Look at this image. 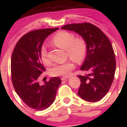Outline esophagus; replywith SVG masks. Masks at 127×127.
<instances>
[{
	"label": "esophagus",
	"mask_w": 127,
	"mask_h": 127,
	"mask_svg": "<svg viewBox=\"0 0 127 127\" xmlns=\"http://www.w3.org/2000/svg\"><path fill=\"white\" fill-rule=\"evenodd\" d=\"M69 77H63L62 78V81H67V80H68L70 79Z\"/></svg>",
	"instance_id": "34e87169"
}]
</instances>
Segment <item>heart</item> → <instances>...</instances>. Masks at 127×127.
Masks as SVG:
<instances>
[{"instance_id":"1","label":"heart","mask_w":127,"mask_h":127,"mask_svg":"<svg viewBox=\"0 0 127 127\" xmlns=\"http://www.w3.org/2000/svg\"><path fill=\"white\" fill-rule=\"evenodd\" d=\"M73 34L66 31L58 32L52 39V42L61 48L65 49L67 54L76 63H81L85 59L87 52V45L84 39L75 38ZM40 54L42 62L45 63H49L48 51L46 46L43 45L40 48ZM75 67L72 60L67 61L62 64H55L51 70L52 76L69 75Z\"/></svg>"}]
</instances>
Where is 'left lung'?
Wrapping results in <instances>:
<instances>
[{"mask_svg":"<svg viewBox=\"0 0 127 127\" xmlns=\"http://www.w3.org/2000/svg\"><path fill=\"white\" fill-rule=\"evenodd\" d=\"M62 29L75 32L85 40L87 52L81 70L90 73L78 76L81 80L78 94L87 101H99L109 91L116 70L115 53L110 40L91 23L67 24Z\"/></svg>","mask_w":127,"mask_h":127,"instance_id":"8db88e82","label":"left lung"}]
</instances>
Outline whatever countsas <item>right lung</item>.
<instances>
[{"label":"right lung","mask_w":127,"mask_h":127,"mask_svg":"<svg viewBox=\"0 0 127 127\" xmlns=\"http://www.w3.org/2000/svg\"><path fill=\"white\" fill-rule=\"evenodd\" d=\"M59 28L36 30L26 34L17 42L11 59V76L14 89L30 108L43 110L54 101L60 78L52 77L40 84L39 78L45 68L40 48L45 39Z\"/></svg>","instance_id":"add662e5"}]
</instances>
